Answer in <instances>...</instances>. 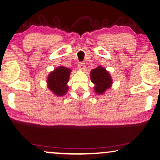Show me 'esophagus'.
<instances>
[{
  "mask_svg": "<svg viewBox=\"0 0 160 160\" xmlns=\"http://www.w3.org/2000/svg\"><path fill=\"white\" fill-rule=\"evenodd\" d=\"M85 65L84 62H80L78 63V69L80 70H85Z\"/></svg>",
  "mask_w": 160,
  "mask_h": 160,
  "instance_id": "1",
  "label": "esophagus"
}]
</instances>
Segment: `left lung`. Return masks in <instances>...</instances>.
Segmentation results:
<instances>
[{
	"label": "left lung",
	"mask_w": 160,
	"mask_h": 160,
	"mask_svg": "<svg viewBox=\"0 0 160 160\" xmlns=\"http://www.w3.org/2000/svg\"><path fill=\"white\" fill-rule=\"evenodd\" d=\"M90 80L95 84V92L99 95L105 93L112 84V80L110 73L101 66H98L90 71Z\"/></svg>",
	"instance_id": "1"
}]
</instances>
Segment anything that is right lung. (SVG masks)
<instances>
[{"label": "right lung", "mask_w": 160, "mask_h": 160, "mask_svg": "<svg viewBox=\"0 0 160 160\" xmlns=\"http://www.w3.org/2000/svg\"><path fill=\"white\" fill-rule=\"evenodd\" d=\"M71 70L70 68L60 66L50 72L47 79L48 89L57 96H62L68 90V82Z\"/></svg>", "instance_id": "1"}]
</instances>
